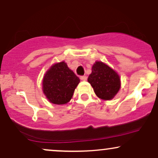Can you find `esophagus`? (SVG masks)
I'll return each mask as SVG.
<instances>
[{
	"label": "esophagus",
	"instance_id": "34e87169",
	"mask_svg": "<svg viewBox=\"0 0 158 158\" xmlns=\"http://www.w3.org/2000/svg\"><path fill=\"white\" fill-rule=\"evenodd\" d=\"M80 79L82 81L87 80V77L86 76H81V77H80Z\"/></svg>",
	"mask_w": 158,
	"mask_h": 158
}]
</instances>
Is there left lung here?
I'll list each match as a JSON object with an SVG mask.
<instances>
[{
  "label": "left lung",
  "mask_w": 158,
  "mask_h": 158,
  "mask_svg": "<svg viewBox=\"0 0 158 158\" xmlns=\"http://www.w3.org/2000/svg\"><path fill=\"white\" fill-rule=\"evenodd\" d=\"M88 81L94 88L96 95L105 101L113 99L121 87L119 74L100 61H97L93 64Z\"/></svg>",
  "instance_id": "1"
}]
</instances>
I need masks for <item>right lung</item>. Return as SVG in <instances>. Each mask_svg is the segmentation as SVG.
Returning <instances> with one entry per match:
<instances>
[{"label":"right lung","instance_id":"right-lung-1","mask_svg":"<svg viewBox=\"0 0 158 158\" xmlns=\"http://www.w3.org/2000/svg\"><path fill=\"white\" fill-rule=\"evenodd\" d=\"M79 81V77L62 61L52 64L45 73L42 80L43 93L52 104H67Z\"/></svg>","mask_w":158,"mask_h":158}]
</instances>
